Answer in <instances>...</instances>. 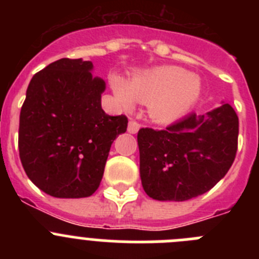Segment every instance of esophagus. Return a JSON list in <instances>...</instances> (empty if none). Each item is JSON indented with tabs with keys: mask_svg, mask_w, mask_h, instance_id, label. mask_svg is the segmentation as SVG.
<instances>
[{
	"mask_svg": "<svg viewBox=\"0 0 259 259\" xmlns=\"http://www.w3.org/2000/svg\"><path fill=\"white\" fill-rule=\"evenodd\" d=\"M140 130V123L131 119L130 122H128V132L130 134H137V131Z\"/></svg>",
	"mask_w": 259,
	"mask_h": 259,
	"instance_id": "34e87169",
	"label": "esophagus"
}]
</instances>
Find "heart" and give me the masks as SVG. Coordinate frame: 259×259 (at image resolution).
Returning <instances> with one entry per match:
<instances>
[{
  "label": "heart",
  "mask_w": 259,
  "mask_h": 259,
  "mask_svg": "<svg viewBox=\"0 0 259 259\" xmlns=\"http://www.w3.org/2000/svg\"><path fill=\"white\" fill-rule=\"evenodd\" d=\"M110 85L123 109L131 111L137 101L148 104L150 118L161 123L174 122L184 115L201 93L200 79L174 66L144 71L130 83L114 74L110 76Z\"/></svg>",
  "instance_id": "1"
}]
</instances>
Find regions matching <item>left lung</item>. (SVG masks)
<instances>
[{
  "instance_id": "obj_1",
  "label": "left lung",
  "mask_w": 259,
  "mask_h": 259,
  "mask_svg": "<svg viewBox=\"0 0 259 259\" xmlns=\"http://www.w3.org/2000/svg\"><path fill=\"white\" fill-rule=\"evenodd\" d=\"M239 118L228 104L206 115L191 113L164 130L137 134L140 178L145 193L158 201H187L206 193L232 166Z\"/></svg>"
}]
</instances>
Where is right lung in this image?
<instances>
[{
  "mask_svg": "<svg viewBox=\"0 0 259 259\" xmlns=\"http://www.w3.org/2000/svg\"><path fill=\"white\" fill-rule=\"evenodd\" d=\"M91 61L62 58L29 81L19 118V157L33 184L57 198H83L100 187L125 115L101 107L106 84Z\"/></svg>",
  "mask_w": 259,
  "mask_h": 259,
  "instance_id": "right-lung-1",
  "label": "right lung"
}]
</instances>
